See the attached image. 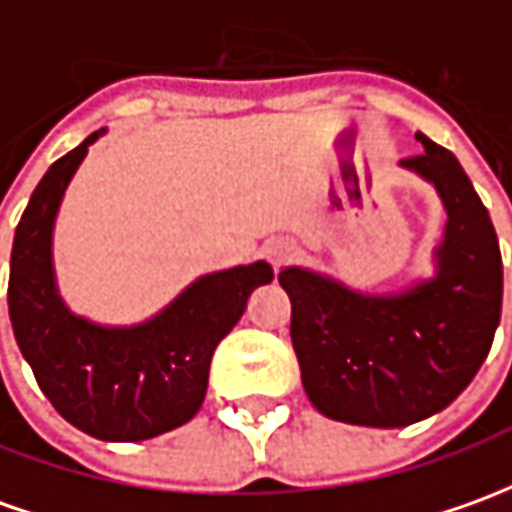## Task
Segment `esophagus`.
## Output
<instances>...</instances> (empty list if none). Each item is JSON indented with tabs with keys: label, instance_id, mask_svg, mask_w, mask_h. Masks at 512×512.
Returning <instances> with one entry per match:
<instances>
[{
	"label": "esophagus",
	"instance_id": "1",
	"mask_svg": "<svg viewBox=\"0 0 512 512\" xmlns=\"http://www.w3.org/2000/svg\"><path fill=\"white\" fill-rule=\"evenodd\" d=\"M266 260H269L274 269H283L285 263H291L294 255H297V243L288 241V238H280V241L266 243Z\"/></svg>",
	"mask_w": 512,
	"mask_h": 512
}]
</instances>
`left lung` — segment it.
Segmentation results:
<instances>
[{"mask_svg":"<svg viewBox=\"0 0 512 512\" xmlns=\"http://www.w3.org/2000/svg\"><path fill=\"white\" fill-rule=\"evenodd\" d=\"M423 142L401 165L429 179L448 212L437 277L364 297L314 271H280L308 401L330 420L398 429L446 409L488 358L502 316V252L457 156Z\"/></svg>","mask_w":512,"mask_h":512,"instance_id":"left-lung-1","label":"left lung"}]
</instances>
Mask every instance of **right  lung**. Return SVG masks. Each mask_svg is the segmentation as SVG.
<instances>
[{
  "label": "right lung",
  "instance_id": "add662e5",
  "mask_svg": "<svg viewBox=\"0 0 512 512\" xmlns=\"http://www.w3.org/2000/svg\"><path fill=\"white\" fill-rule=\"evenodd\" d=\"M100 134L52 162L33 190L10 252L8 308L19 350L58 415L97 440L137 443L193 420L215 347L274 271L260 260L207 274L137 328H100L69 314L52 280V224L66 184Z\"/></svg>",
  "mask_w": 512,
  "mask_h": 512
}]
</instances>
